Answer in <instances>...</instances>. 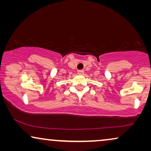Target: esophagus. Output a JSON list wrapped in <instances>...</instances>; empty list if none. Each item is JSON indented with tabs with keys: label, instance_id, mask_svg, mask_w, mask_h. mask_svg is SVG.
I'll return each mask as SVG.
<instances>
[{
	"label": "esophagus",
	"instance_id": "1",
	"mask_svg": "<svg viewBox=\"0 0 151 151\" xmlns=\"http://www.w3.org/2000/svg\"><path fill=\"white\" fill-rule=\"evenodd\" d=\"M78 74H79V75H83L84 71H82V70H79V71H78Z\"/></svg>",
	"mask_w": 151,
	"mask_h": 151
}]
</instances>
